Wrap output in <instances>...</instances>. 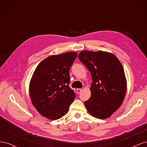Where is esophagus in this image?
<instances>
[{
    "instance_id": "1",
    "label": "esophagus",
    "mask_w": 147,
    "mask_h": 147,
    "mask_svg": "<svg viewBox=\"0 0 147 147\" xmlns=\"http://www.w3.org/2000/svg\"><path fill=\"white\" fill-rule=\"evenodd\" d=\"M82 89H80V88H78V89H77V92L78 93V94H79V93H80L81 92H82Z\"/></svg>"
}]
</instances>
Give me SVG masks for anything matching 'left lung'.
Returning a JSON list of instances; mask_svg holds the SVG:
<instances>
[{
	"label": "left lung",
	"instance_id": "8db88e82",
	"mask_svg": "<svg viewBox=\"0 0 147 147\" xmlns=\"http://www.w3.org/2000/svg\"><path fill=\"white\" fill-rule=\"evenodd\" d=\"M78 59L91 74V97L84 102L90 115L99 119L110 117L123 104L127 82L121 63L113 53L83 51Z\"/></svg>",
	"mask_w": 147,
	"mask_h": 147
}]
</instances>
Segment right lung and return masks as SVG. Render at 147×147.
Here are the masks:
<instances>
[{
    "instance_id": "right-lung-1",
    "label": "right lung",
    "mask_w": 147,
    "mask_h": 147,
    "mask_svg": "<svg viewBox=\"0 0 147 147\" xmlns=\"http://www.w3.org/2000/svg\"><path fill=\"white\" fill-rule=\"evenodd\" d=\"M77 56L75 52L53 55L37 65L29 83L32 104L43 117L58 119L68 112L75 94L69 86V70Z\"/></svg>"
}]
</instances>
